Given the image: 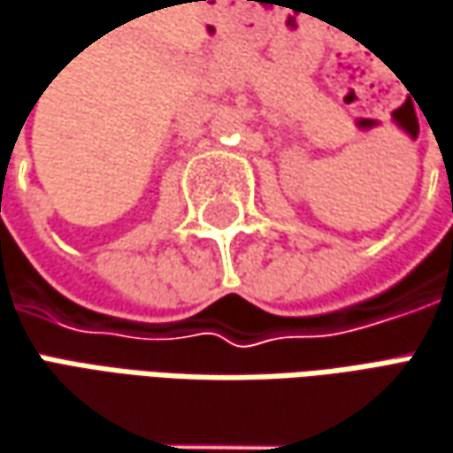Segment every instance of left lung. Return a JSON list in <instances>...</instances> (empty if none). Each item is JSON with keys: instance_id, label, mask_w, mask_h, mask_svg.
Masks as SVG:
<instances>
[{"instance_id": "left-lung-1", "label": "left lung", "mask_w": 453, "mask_h": 453, "mask_svg": "<svg viewBox=\"0 0 453 453\" xmlns=\"http://www.w3.org/2000/svg\"><path fill=\"white\" fill-rule=\"evenodd\" d=\"M398 111H403V109H398ZM398 111H395V113H398Z\"/></svg>"}]
</instances>
